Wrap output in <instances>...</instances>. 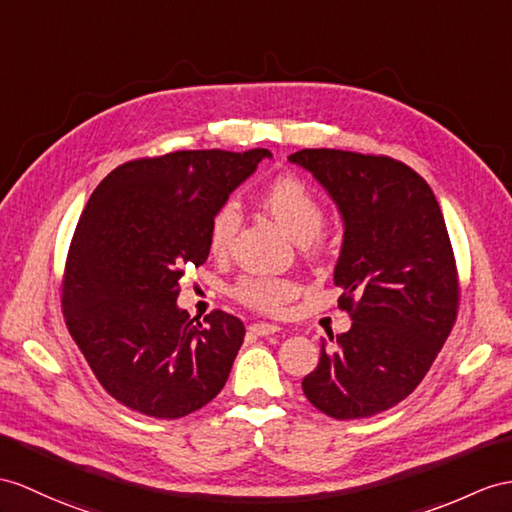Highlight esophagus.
I'll return each mask as SVG.
<instances>
[{
	"instance_id": "esophagus-1",
	"label": "esophagus",
	"mask_w": 512,
	"mask_h": 512,
	"mask_svg": "<svg viewBox=\"0 0 512 512\" xmlns=\"http://www.w3.org/2000/svg\"><path fill=\"white\" fill-rule=\"evenodd\" d=\"M249 332L256 336H269V334L280 332V326H276V323H252V326H249Z\"/></svg>"
}]
</instances>
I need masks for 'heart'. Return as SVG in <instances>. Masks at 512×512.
Returning <instances> with one entry per match:
<instances>
[{
	"label": "heart",
	"instance_id": "b5f03b06",
	"mask_svg": "<svg viewBox=\"0 0 512 512\" xmlns=\"http://www.w3.org/2000/svg\"><path fill=\"white\" fill-rule=\"evenodd\" d=\"M263 204L299 243L313 241L323 230L326 215H323L319 197L299 178L282 176L269 182L263 191ZM239 226V204L228 199L217 208L213 221H210V252L219 256L228 254ZM295 291V284L289 278L273 276H243L232 286V295L258 313H280L291 302Z\"/></svg>",
	"mask_w": 512,
	"mask_h": 512
}]
</instances>
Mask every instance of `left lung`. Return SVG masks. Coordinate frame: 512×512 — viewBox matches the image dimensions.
Listing matches in <instances>:
<instances>
[{
  "instance_id": "left-lung-1",
  "label": "left lung",
  "mask_w": 512,
  "mask_h": 512,
  "mask_svg": "<svg viewBox=\"0 0 512 512\" xmlns=\"http://www.w3.org/2000/svg\"><path fill=\"white\" fill-rule=\"evenodd\" d=\"M330 193L345 223L334 284L352 328L321 343L304 395L334 419H363L413 393L450 336L460 304L439 202L391 156L299 149L289 156Z\"/></svg>"
}]
</instances>
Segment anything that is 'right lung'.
<instances>
[{
  "label": "right lung",
  "mask_w": 512,
  "mask_h": 512,
  "mask_svg": "<svg viewBox=\"0 0 512 512\" xmlns=\"http://www.w3.org/2000/svg\"><path fill=\"white\" fill-rule=\"evenodd\" d=\"M269 149H186L130 160L86 202L62 273V315L108 395L180 419L226 384L245 336L239 317L180 310V280L204 265L210 221Z\"/></svg>",
  "instance_id": "obj_1"
}]
</instances>
